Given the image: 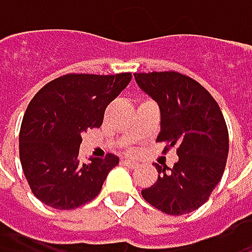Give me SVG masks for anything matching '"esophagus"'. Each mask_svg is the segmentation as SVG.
<instances>
[{
  "mask_svg": "<svg viewBox=\"0 0 252 252\" xmlns=\"http://www.w3.org/2000/svg\"><path fill=\"white\" fill-rule=\"evenodd\" d=\"M123 165H126V168H129V169H135L137 168V163L134 160H123Z\"/></svg>",
  "mask_w": 252,
  "mask_h": 252,
  "instance_id": "1",
  "label": "esophagus"
}]
</instances>
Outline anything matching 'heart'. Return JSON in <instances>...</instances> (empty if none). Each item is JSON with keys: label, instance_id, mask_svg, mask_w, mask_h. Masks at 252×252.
<instances>
[{"label": "heart", "instance_id": "1", "mask_svg": "<svg viewBox=\"0 0 252 252\" xmlns=\"http://www.w3.org/2000/svg\"><path fill=\"white\" fill-rule=\"evenodd\" d=\"M126 152H132V150L131 149H126Z\"/></svg>", "mask_w": 252, "mask_h": 252}]
</instances>
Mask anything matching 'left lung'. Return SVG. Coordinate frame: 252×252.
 I'll list each match as a JSON object with an SVG mask.
<instances>
[{"label": "left lung", "instance_id": "left-lung-1", "mask_svg": "<svg viewBox=\"0 0 252 252\" xmlns=\"http://www.w3.org/2000/svg\"><path fill=\"white\" fill-rule=\"evenodd\" d=\"M137 84L160 108L165 153L176 147L174 168L160 166L143 198L166 215H185L203 206L225 172L229 134L215 97L194 78L178 71L135 73Z\"/></svg>", "mask_w": 252, "mask_h": 252}]
</instances>
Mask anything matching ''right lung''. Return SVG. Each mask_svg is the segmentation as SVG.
<instances>
[{"mask_svg":"<svg viewBox=\"0 0 252 252\" xmlns=\"http://www.w3.org/2000/svg\"><path fill=\"white\" fill-rule=\"evenodd\" d=\"M131 73L115 76L70 73L45 84L30 100L19 134L20 162L34 197L57 210L92 201L103 181L120 163L78 158L81 134L103 123L106 106L124 90Z\"/></svg>","mask_w":252,"mask_h":252,"instance_id":"add662e5","label":"right lung"}]
</instances>
